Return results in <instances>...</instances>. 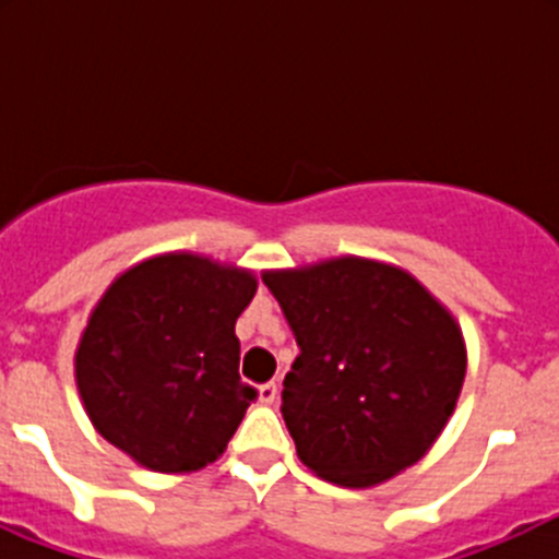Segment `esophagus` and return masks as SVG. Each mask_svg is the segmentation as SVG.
<instances>
[{
	"label": "esophagus",
	"instance_id": "esophagus-1",
	"mask_svg": "<svg viewBox=\"0 0 559 559\" xmlns=\"http://www.w3.org/2000/svg\"><path fill=\"white\" fill-rule=\"evenodd\" d=\"M275 397H278V384H275V381H267V384L259 386V400H262V403H275Z\"/></svg>",
	"mask_w": 559,
	"mask_h": 559
}]
</instances>
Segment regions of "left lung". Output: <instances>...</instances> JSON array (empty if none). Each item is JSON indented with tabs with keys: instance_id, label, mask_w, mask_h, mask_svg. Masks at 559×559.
<instances>
[{
	"instance_id": "1",
	"label": "left lung",
	"mask_w": 559,
	"mask_h": 559,
	"mask_svg": "<svg viewBox=\"0 0 559 559\" xmlns=\"http://www.w3.org/2000/svg\"><path fill=\"white\" fill-rule=\"evenodd\" d=\"M262 281L300 346L281 414L302 465L365 489L430 452L465 381L454 316L411 273L365 257L264 270Z\"/></svg>"
}]
</instances>
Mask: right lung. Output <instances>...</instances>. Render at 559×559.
Instances as JSON below:
<instances>
[{
	"label": "right lung",
	"instance_id": "right-lung-1",
	"mask_svg": "<svg viewBox=\"0 0 559 559\" xmlns=\"http://www.w3.org/2000/svg\"><path fill=\"white\" fill-rule=\"evenodd\" d=\"M257 295L251 270L189 251L118 275L75 352V381L94 430L159 473L211 465L257 389L240 381L235 321Z\"/></svg>",
	"mask_w": 559,
	"mask_h": 559
}]
</instances>
